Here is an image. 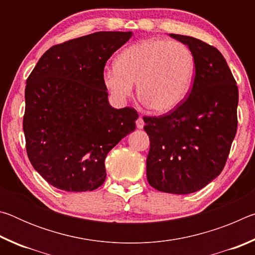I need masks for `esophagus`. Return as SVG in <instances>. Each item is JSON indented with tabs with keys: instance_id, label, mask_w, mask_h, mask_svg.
I'll list each match as a JSON object with an SVG mask.
<instances>
[{
	"instance_id": "1",
	"label": "esophagus",
	"mask_w": 255,
	"mask_h": 255,
	"mask_svg": "<svg viewBox=\"0 0 255 255\" xmlns=\"http://www.w3.org/2000/svg\"><path fill=\"white\" fill-rule=\"evenodd\" d=\"M136 126H137V128H138V129H143V128H144V126H145V123H144L143 118L139 117V118H138V119L136 120Z\"/></svg>"
}]
</instances>
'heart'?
<instances>
[{
	"mask_svg": "<svg viewBox=\"0 0 255 255\" xmlns=\"http://www.w3.org/2000/svg\"><path fill=\"white\" fill-rule=\"evenodd\" d=\"M195 74V55L187 45L145 39L125 48L116 58V66L103 70L102 82L119 103L132 96L137 83L139 100L156 114H166L188 97Z\"/></svg>",
	"mask_w": 255,
	"mask_h": 255,
	"instance_id": "heart-1",
	"label": "heart"
}]
</instances>
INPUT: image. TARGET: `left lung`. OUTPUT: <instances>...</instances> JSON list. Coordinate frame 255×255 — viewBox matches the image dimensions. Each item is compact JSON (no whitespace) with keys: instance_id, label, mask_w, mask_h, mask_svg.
Instances as JSON below:
<instances>
[{"instance_id":"1","label":"left lung","mask_w":255,"mask_h":255,"mask_svg":"<svg viewBox=\"0 0 255 255\" xmlns=\"http://www.w3.org/2000/svg\"><path fill=\"white\" fill-rule=\"evenodd\" d=\"M195 55L189 97L169 115L144 117L149 136L148 183L158 191L188 195L221 174L237 129L239 89L221 51L197 38L170 33Z\"/></svg>"}]
</instances>
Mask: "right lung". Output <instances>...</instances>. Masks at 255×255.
<instances>
[{
	"label": "right lung",
	"mask_w": 255,
	"mask_h": 255,
	"mask_svg": "<svg viewBox=\"0 0 255 255\" xmlns=\"http://www.w3.org/2000/svg\"><path fill=\"white\" fill-rule=\"evenodd\" d=\"M131 31H99L53 46L25 85L28 157L47 182L67 192L92 191L106 180L108 153L135 130L132 108L115 109L102 73Z\"/></svg>",
	"instance_id": "1"
}]
</instances>
